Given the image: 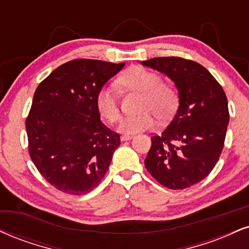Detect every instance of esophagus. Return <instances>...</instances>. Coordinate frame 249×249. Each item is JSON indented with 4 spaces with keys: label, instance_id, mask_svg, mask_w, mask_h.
I'll return each instance as SVG.
<instances>
[{
    "label": "esophagus",
    "instance_id": "esophagus-1",
    "mask_svg": "<svg viewBox=\"0 0 249 249\" xmlns=\"http://www.w3.org/2000/svg\"><path fill=\"white\" fill-rule=\"evenodd\" d=\"M133 138V134H123L121 137V140L122 142H126V140H130Z\"/></svg>",
    "mask_w": 249,
    "mask_h": 249
}]
</instances>
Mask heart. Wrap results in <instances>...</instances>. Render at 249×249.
Listing matches in <instances>:
<instances>
[{
    "label": "heart",
    "instance_id": "b5f03b06",
    "mask_svg": "<svg viewBox=\"0 0 249 249\" xmlns=\"http://www.w3.org/2000/svg\"><path fill=\"white\" fill-rule=\"evenodd\" d=\"M118 85L130 90L142 92L138 115L125 117L118 130L125 134H134L154 126L157 116L159 121H167L176 111L178 106V92L173 85L162 82V77L155 71L139 66H132L117 80ZM96 109L102 118L115 123L121 117L115 87L104 86L95 97Z\"/></svg>",
    "mask_w": 249,
    "mask_h": 249
}]
</instances>
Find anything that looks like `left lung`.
Masks as SVG:
<instances>
[{
	"mask_svg": "<svg viewBox=\"0 0 249 249\" xmlns=\"http://www.w3.org/2000/svg\"><path fill=\"white\" fill-rule=\"evenodd\" d=\"M142 65L166 74L179 98L168 127L151 138L145 167L163 187L185 189L204 179L219 160L230 122L225 91L210 71L193 60L164 56Z\"/></svg>",
	"mask_w": 249,
	"mask_h": 249,
	"instance_id": "obj_1",
	"label": "left lung"
}]
</instances>
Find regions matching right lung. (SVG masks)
<instances>
[{
  "mask_svg": "<svg viewBox=\"0 0 249 249\" xmlns=\"http://www.w3.org/2000/svg\"><path fill=\"white\" fill-rule=\"evenodd\" d=\"M91 59L59 66L37 87L25 126L41 176L68 195H85L104 178L119 134L101 122L97 91L124 67Z\"/></svg>",
  "mask_w": 249,
  "mask_h": 249,
  "instance_id": "obj_1",
  "label": "right lung"
}]
</instances>
